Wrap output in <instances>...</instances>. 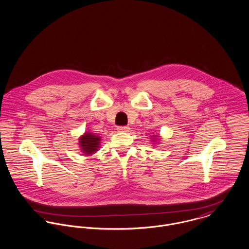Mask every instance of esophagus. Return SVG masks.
Masks as SVG:
<instances>
[{
    "label": "esophagus",
    "instance_id": "obj_1",
    "mask_svg": "<svg viewBox=\"0 0 249 249\" xmlns=\"http://www.w3.org/2000/svg\"><path fill=\"white\" fill-rule=\"evenodd\" d=\"M117 130L119 132H127L129 130V127L126 125H120L117 127Z\"/></svg>",
    "mask_w": 249,
    "mask_h": 249
}]
</instances>
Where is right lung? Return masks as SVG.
Returning a JSON list of instances; mask_svg holds the SVG:
<instances>
[{
    "instance_id": "1",
    "label": "right lung",
    "mask_w": 249,
    "mask_h": 249,
    "mask_svg": "<svg viewBox=\"0 0 249 249\" xmlns=\"http://www.w3.org/2000/svg\"><path fill=\"white\" fill-rule=\"evenodd\" d=\"M100 137L93 133H87L79 139V144L84 154H93L98 150L100 144Z\"/></svg>"
}]
</instances>
